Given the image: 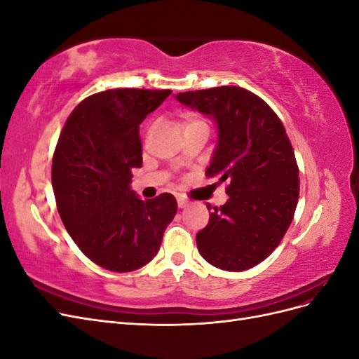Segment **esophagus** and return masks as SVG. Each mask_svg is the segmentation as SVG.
<instances>
[{
  "label": "esophagus",
  "instance_id": "obj_1",
  "mask_svg": "<svg viewBox=\"0 0 359 359\" xmlns=\"http://www.w3.org/2000/svg\"><path fill=\"white\" fill-rule=\"evenodd\" d=\"M177 202H178V206H180V208H186V206H189V202H187L186 199H184V198H178V199H177Z\"/></svg>",
  "mask_w": 359,
  "mask_h": 359
}]
</instances>
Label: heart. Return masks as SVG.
<instances>
[{"label": "heart", "instance_id": "1", "mask_svg": "<svg viewBox=\"0 0 359 359\" xmlns=\"http://www.w3.org/2000/svg\"><path fill=\"white\" fill-rule=\"evenodd\" d=\"M180 127L184 130L187 127H193V126H198V124H203L202 119L198 116V115H193V114H189V115H184L180 121H178Z\"/></svg>", "mask_w": 359, "mask_h": 359}]
</instances>
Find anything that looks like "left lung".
<instances>
[{
  "label": "left lung",
  "mask_w": 359,
  "mask_h": 359,
  "mask_svg": "<svg viewBox=\"0 0 359 359\" xmlns=\"http://www.w3.org/2000/svg\"><path fill=\"white\" fill-rule=\"evenodd\" d=\"M173 97L214 119L217 145L205 173L229 184V199L215 206L196 235L199 253L224 271L253 268L283 240L298 203L299 172L286 130L262 99L241 86Z\"/></svg>",
  "instance_id": "1"
}]
</instances>
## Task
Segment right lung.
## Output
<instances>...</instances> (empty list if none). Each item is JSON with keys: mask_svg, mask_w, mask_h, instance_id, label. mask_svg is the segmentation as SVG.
Instances as JSON below:
<instances>
[{"mask_svg": "<svg viewBox=\"0 0 359 359\" xmlns=\"http://www.w3.org/2000/svg\"><path fill=\"white\" fill-rule=\"evenodd\" d=\"M169 90L116 88L74 107L52 160V187L61 220L81 252L114 273L142 268L157 255L177 199L142 201L128 187L142 166L139 126Z\"/></svg>", "mask_w": 359, "mask_h": 359, "instance_id": "add662e5", "label": "right lung"}]
</instances>
